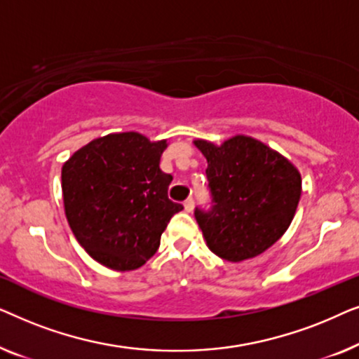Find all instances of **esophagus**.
Returning <instances> with one entry per match:
<instances>
[{"label": "esophagus", "mask_w": 359, "mask_h": 359, "mask_svg": "<svg viewBox=\"0 0 359 359\" xmlns=\"http://www.w3.org/2000/svg\"><path fill=\"white\" fill-rule=\"evenodd\" d=\"M193 209H194V199L188 198L184 201V210H186V212H191Z\"/></svg>", "instance_id": "1"}]
</instances>
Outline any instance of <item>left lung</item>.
I'll use <instances>...</instances> for the list:
<instances>
[{"mask_svg":"<svg viewBox=\"0 0 359 359\" xmlns=\"http://www.w3.org/2000/svg\"><path fill=\"white\" fill-rule=\"evenodd\" d=\"M208 160L210 205L194 217L208 247L227 262H243L278 242L301 199V175L291 161L252 137L217 147L196 140Z\"/></svg>","mask_w":359,"mask_h":359,"instance_id":"1","label":"left lung"}]
</instances>
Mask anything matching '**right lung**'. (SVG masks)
<instances>
[{"label":"right lung","instance_id":"1","mask_svg":"<svg viewBox=\"0 0 359 359\" xmlns=\"http://www.w3.org/2000/svg\"><path fill=\"white\" fill-rule=\"evenodd\" d=\"M166 140L137 132L96 139L62 168L68 224L83 248L117 271L137 269L155 255L170 219L183 204L168 198L173 176L160 170Z\"/></svg>","mask_w":359,"mask_h":359}]
</instances>
